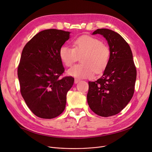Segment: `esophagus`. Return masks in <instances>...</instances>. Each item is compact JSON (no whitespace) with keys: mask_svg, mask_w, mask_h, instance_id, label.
Masks as SVG:
<instances>
[{"mask_svg":"<svg viewBox=\"0 0 152 152\" xmlns=\"http://www.w3.org/2000/svg\"><path fill=\"white\" fill-rule=\"evenodd\" d=\"M79 81H80V79H75V84H77V83H78Z\"/></svg>","mask_w":152,"mask_h":152,"instance_id":"34e87169","label":"esophagus"}]
</instances>
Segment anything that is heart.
I'll list each match as a JSON object with an SVG mask.
<instances>
[{"mask_svg":"<svg viewBox=\"0 0 152 152\" xmlns=\"http://www.w3.org/2000/svg\"><path fill=\"white\" fill-rule=\"evenodd\" d=\"M110 50L98 39L90 36H82L73 42V49L62 46L60 49V57L66 66L76 62L78 57L81 64L74 65L67 71L68 75L77 78H91L95 71L99 73L107 66L110 60Z\"/></svg>","mask_w":152,"mask_h":152,"instance_id":"1","label":"heart"}]
</instances>
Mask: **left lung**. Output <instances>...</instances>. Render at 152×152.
Listing matches in <instances>:
<instances>
[{
	"label": "left lung",
	"instance_id": "obj_1",
	"mask_svg": "<svg viewBox=\"0 0 152 152\" xmlns=\"http://www.w3.org/2000/svg\"><path fill=\"white\" fill-rule=\"evenodd\" d=\"M100 34L107 41L110 60L100 78L89 82L88 105L100 116L119 113L131 100L134 92L137 71L129 44L116 32L97 29L92 34Z\"/></svg>",
	"mask_w": 152,
	"mask_h": 152
}]
</instances>
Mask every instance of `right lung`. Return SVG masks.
Listing matches in <instances>:
<instances>
[{
    "label": "right lung",
    "mask_w": 152,
    "mask_h": 152,
    "mask_svg": "<svg viewBox=\"0 0 152 152\" xmlns=\"http://www.w3.org/2000/svg\"><path fill=\"white\" fill-rule=\"evenodd\" d=\"M70 33L55 29L42 31L23 49L18 67L20 92L28 108L39 118H54L65 108L66 94L75 79L60 78L65 69L59 52Z\"/></svg>",
    "instance_id": "add662e5"
}]
</instances>
